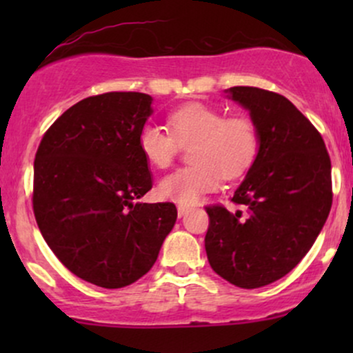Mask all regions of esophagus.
<instances>
[{
	"instance_id": "1",
	"label": "esophagus",
	"mask_w": 353,
	"mask_h": 353,
	"mask_svg": "<svg viewBox=\"0 0 353 353\" xmlns=\"http://www.w3.org/2000/svg\"><path fill=\"white\" fill-rule=\"evenodd\" d=\"M189 210H190V205H185V204H179V205H177V214H179V217L185 216V214H188Z\"/></svg>"
}]
</instances>
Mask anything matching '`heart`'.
Returning a JSON list of instances; mask_svg holds the SVG:
<instances>
[{
  "mask_svg": "<svg viewBox=\"0 0 353 353\" xmlns=\"http://www.w3.org/2000/svg\"><path fill=\"white\" fill-rule=\"evenodd\" d=\"M169 131L145 124L139 149L149 164L168 169L182 148H190L192 165L177 169L157 185L163 199L194 204L202 194L216 190L221 176L237 179L252 168L261 151V131L249 116H225L201 103L185 104L168 117Z\"/></svg>",
  "mask_w": 353,
  "mask_h": 353,
  "instance_id": "heart-1",
  "label": "heart"
}]
</instances>
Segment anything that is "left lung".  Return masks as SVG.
<instances>
[{"label":"left lung","mask_w":353,"mask_h":353,"mask_svg":"<svg viewBox=\"0 0 353 353\" xmlns=\"http://www.w3.org/2000/svg\"><path fill=\"white\" fill-rule=\"evenodd\" d=\"M261 131V151L230 201L205 208L204 244L222 279L257 289L289 274L322 230L332 208V164L315 125L277 92L229 89Z\"/></svg>","instance_id":"left-lung-1"}]
</instances>
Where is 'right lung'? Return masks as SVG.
<instances>
[{
    "label": "right lung",
    "mask_w": 353,
    "mask_h": 353,
    "mask_svg": "<svg viewBox=\"0 0 353 353\" xmlns=\"http://www.w3.org/2000/svg\"><path fill=\"white\" fill-rule=\"evenodd\" d=\"M144 92H104L44 132L34 157L33 210L61 264L104 289L151 270L177 219L172 202H137L152 188L139 132L151 114Z\"/></svg>",
    "instance_id": "1"
}]
</instances>
